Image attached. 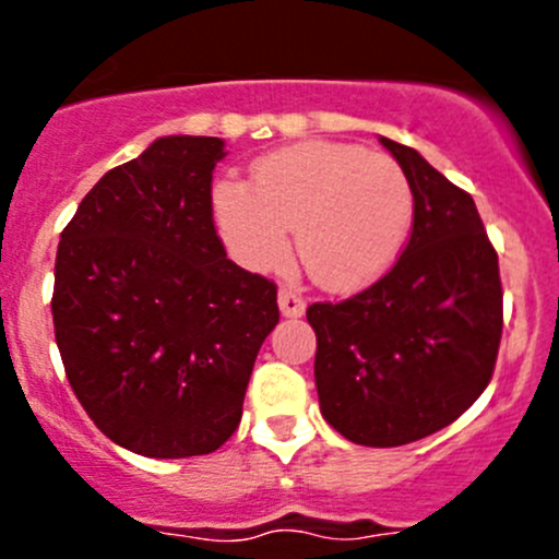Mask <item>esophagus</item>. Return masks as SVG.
<instances>
[{
    "mask_svg": "<svg viewBox=\"0 0 559 559\" xmlns=\"http://www.w3.org/2000/svg\"><path fill=\"white\" fill-rule=\"evenodd\" d=\"M278 306L281 313L289 316V319H297V316L306 313V300H302L300 292L289 289V286H281L278 289Z\"/></svg>",
    "mask_w": 559,
    "mask_h": 559,
    "instance_id": "1",
    "label": "esophagus"
}]
</instances>
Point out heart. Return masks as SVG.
I'll return each instance as SVG.
<instances>
[{
	"instance_id": "obj_1",
	"label": "heart",
	"mask_w": 559,
	"mask_h": 559,
	"mask_svg": "<svg viewBox=\"0 0 559 559\" xmlns=\"http://www.w3.org/2000/svg\"><path fill=\"white\" fill-rule=\"evenodd\" d=\"M213 213L233 257L251 270L297 257L319 286L352 292L397 259L414 218V191L386 154L348 143L289 145L253 167V186L222 180Z\"/></svg>"
}]
</instances>
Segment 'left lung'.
<instances>
[{"instance_id": "left-lung-1", "label": "left lung", "mask_w": 559, "mask_h": 559, "mask_svg": "<svg viewBox=\"0 0 559 559\" xmlns=\"http://www.w3.org/2000/svg\"><path fill=\"white\" fill-rule=\"evenodd\" d=\"M414 191V227L368 289L313 302L321 416L359 447H403L465 414L503 335L498 251L467 191L414 148L381 138Z\"/></svg>"}]
</instances>
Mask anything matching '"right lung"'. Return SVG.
<instances>
[{"mask_svg":"<svg viewBox=\"0 0 559 559\" xmlns=\"http://www.w3.org/2000/svg\"><path fill=\"white\" fill-rule=\"evenodd\" d=\"M222 156L218 138H159L105 173L61 233L50 311L67 381L134 454L227 443L278 324V286L227 259L213 224Z\"/></svg>","mask_w":559,"mask_h":559,"instance_id":"obj_1","label":"right lung"}]
</instances>
